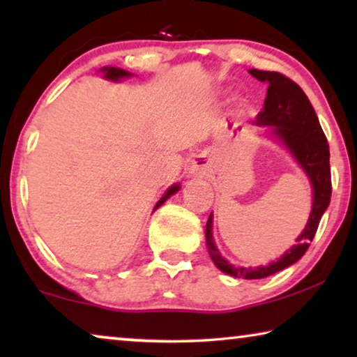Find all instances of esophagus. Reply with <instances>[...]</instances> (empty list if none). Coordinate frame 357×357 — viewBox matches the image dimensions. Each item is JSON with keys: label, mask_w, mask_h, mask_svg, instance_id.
<instances>
[{"label": "esophagus", "mask_w": 357, "mask_h": 357, "mask_svg": "<svg viewBox=\"0 0 357 357\" xmlns=\"http://www.w3.org/2000/svg\"><path fill=\"white\" fill-rule=\"evenodd\" d=\"M192 170L193 172H197V174H206L208 172V162H206V159H203V158H197L192 162Z\"/></svg>", "instance_id": "34e87169"}]
</instances>
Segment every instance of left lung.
Listing matches in <instances>:
<instances>
[{
  "label": "left lung",
  "instance_id": "obj_1",
  "mask_svg": "<svg viewBox=\"0 0 357 357\" xmlns=\"http://www.w3.org/2000/svg\"><path fill=\"white\" fill-rule=\"evenodd\" d=\"M248 73L258 81L268 84L265 107L258 114L257 123L271 126L273 135L287 146L301 167L305 170L312 183V190H314V203H312L309 221L301 236L296 238L297 243L292 245L280 260L266 266H234L227 260H224L214 245L213 214H209L206 222V245L214 265L222 273L234 278L261 280V278L275 275L301 260L310 242L314 241L320 219L324 216L325 209L328 208L331 198L330 148L314 107L307 99L304 91L294 81L276 71L250 70Z\"/></svg>",
  "mask_w": 357,
  "mask_h": 357
}]
</instances>
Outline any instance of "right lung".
<instances>
[{
    "label": "right lung",
    "mask_w": 357,
    "mask_h": 357,
    "mask_svg": "<svg viewBox=\"0 0 357 357\" xmlns=\"http://www.w3.org/2000/svg\"><path fill=\"white\" fill-rule=\"evenodd\" d=\"M102 71H104V77L105 79H112V81H119V79H121V77H128V76H131L128 71H125V70H120V68H102ZM178 188H180V185H172V187H170L167 192H165L164 195H162V198L159 199L158 203H155V206H154V209H158L160 204H162L165 199L167 198H170V195H174L175 192H178Z\"/></svg>",
    "instance_id": "add662e5"
}]
</instances>
